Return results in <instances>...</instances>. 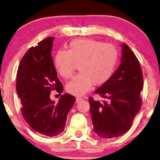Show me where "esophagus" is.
Masks as SVG:
<instances>
[{
	"label": "esophagus",
	"instance_id": "obj_1",
	"mask_svg": "<svg viewBox=\"0 0 160 160\" xmlns=\"http://www.w3.org/2000/svg\"><path fill=\"white\" fill-rule=\"evenodd\" d=\"M82 100V98H80V97H77V98H76V102L78 103Z\"/></svg>",
	"mask_w": 160,
	"mask_h": 160
}]
</instances>
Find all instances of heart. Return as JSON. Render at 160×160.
Segmentation results:
<instances>
[{
	"mask_svg": "<svg viewBox=\"0 0 160 160\" xmlns=\"http://www.w3.org/2000/svg\"><path fill=\"white\" fill-rule=\"evenodd\" d=\"M119 53L115 45L93 39H76L69 43L68 51H58L53 65L65 79L72 77L75 63H79L77 74L66 85L70 94L83 95L96 86L107 82L115 71Z\"/></svg>",
	"mask_w": 160,
	"mask_h": 160,
	"instance_id": "heart-1",
	"label": "heart"
}]
</instances>
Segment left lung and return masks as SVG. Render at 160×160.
<instances>
[{
    "mask_svg": "<svg viewBox=\"0 0 160 160\" xmlns=\"http://www.w3.org/2000/svg\"><path fill=\"white\" fill-rule=\"evenodd\" d=\"M121 63L111 78L95 93L107 100L89 98L93 130L102 138H113L128 132L142 105L143 76L140 62L126 43Z\"/></svg>",
    "mask_w": 160,
    "mask_h": 160,
    "instance_id": "obj_1",
    "label": "left lung"
}]
</instances>
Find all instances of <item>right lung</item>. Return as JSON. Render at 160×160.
Segmentation results:
<instances>
[{"instance_id": "obj_1", "label": "right lung", "mask_w": 160, "mask_h": 160, "mask_svg": "<svg viewBox=\"0 0 160 160\" xmlns=\"http://www.w3.org/2000/svg\"><path fill=\"white\" fill-rule=\"evenodd\" d=\"M54 39L47 37L28 50L20 61L16 83L24 119L33 130L48 137L63 132L68 114L76 101L68 93L62 95L58 103L50 98L53 90L59 95L63 91L51 57Z\"/></svg>"}]
</instances>
